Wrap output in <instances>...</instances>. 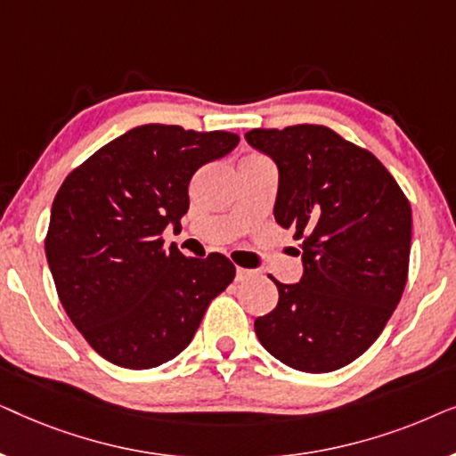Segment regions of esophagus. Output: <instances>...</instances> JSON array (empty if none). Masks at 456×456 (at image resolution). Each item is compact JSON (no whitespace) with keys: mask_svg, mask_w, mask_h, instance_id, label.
Segmentation results:
<instances>
[{"mask_svg":"<svg viewBox=\"0 0 456 456\" xmlns=\"http://www.w3.org/2000/svg\"><path fill=\"white\" fill-rule=\"evenodd\" d=\"M251 270H245V267H236V282H242V280H247L251 276Z\"/></svg>","mask_w":456,"mask_h":456,"instance_id":"1","label":"esophagus"}]
</instances>
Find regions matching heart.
Returning <instances> with one entry per match:
<instances>
[{
  "mask_svg": "<svg viewBox=\"0 0 456 456\" xmlns=\"http://www.w3.org/2000/svg\"><path fill=\"white\" fill-rule=\"evenodd\" d=\"M251 161H265L264 158H261V155H251V158H248Z\"/></svg>",
  "mask_w": 456,
  "mask_h": 456,
  "instance_id": "obj_1",
  "label": "heart"
}]
</instances>
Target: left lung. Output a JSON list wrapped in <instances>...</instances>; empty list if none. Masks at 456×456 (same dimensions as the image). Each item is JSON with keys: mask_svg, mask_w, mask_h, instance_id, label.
<instances>
[{"mask_svg": "<svg viewBox=\"0 0 456 456\" xmlns=\"http://www.w3.org/2000/svg\"><path fill=\"white\" fill-rule=\"evenodd\" d=\"M278 166L273 217L301 240L303 276L278 286L255 320L264 348L307 373L340 370L370 348L401 301L411 205L376 155L317 124L245 134Z\"/></svg>", "mask_w": 456, "mask_h": 456, "instance_id": "obj_1", "label": "left lung"}]
</instances>
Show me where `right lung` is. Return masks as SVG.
Instances as JSON below:
<instances>
[{"label":"right lung","mask_w":456,"mask_h":456,"mask_svg":"<svg viewBox=\"0 0 456 456\" xmlns=\"http://www.w3.org/2000/svg\"><path fill=\"white\" fill-rule=\"evenodd\" d=\"M239 134L145 124L68 174L52 205L45 255L68 317L85 340L126 370H151L191 345L209 303L234 280L228 257L164 248L167 224L189 211L199 167Z\"/></svg>","instance_id":"add662e5"}]
</instances>
